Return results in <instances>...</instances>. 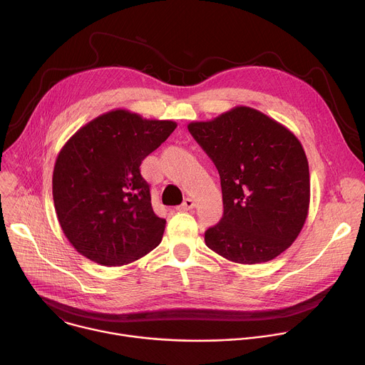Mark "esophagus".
<instances>
[{"label":"esophagus","instance_id":"esophagus-1","mask_svg":"<svg viewBox=\"0 0 365 365\" xmlns=\"http://www.w3.org/2000/svg\"><path fill=\"white\" fill-rule=\"evenodd\" d=\"M195 206V200L192 199V197H186L185 200H183V203L178 207L179 211H189V210H192V207Z\"/></svg>","mask_w":365,"mask_h":365}]
</instances>
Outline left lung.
<instances>
[{
    "instance_id": "left-lung-1",
    "label": "left lung",
    "mask_w": 365,
    "mask_h": 365,
    "mask_svg": "<svg viewBox=\"0 0 365 365\" xmlns=\"http://www.w3.org/2000/svg\"><path fill=\"white\" fill-rule=\"evenodd\" d=\"M187 130L221 178L224 215L205 231L206 245L240 264L266 263L289 248L310 199L309 165L296 135L250 107Z\"/></svg>"
}]
</instances>
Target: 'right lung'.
Segmentation results:
<instances>
[{
    "label": "right lung",
    "mask_w": 365,
    "mask_h": 365,
    "mask_svg": "<svg viewBox=\"0 0 365 365\" xmlns=\"http://www.w3.org/2000/svg\"><path fill=\"white\" fill-rule=\"evenodd\" d=\"M176 123L114 110L79 128L53 170L55 210L78 252L102 266H124L162 241L166 220L154 214L140 165Z\"/></svg>",
    "instance_id": "1"
}]
</instances>
